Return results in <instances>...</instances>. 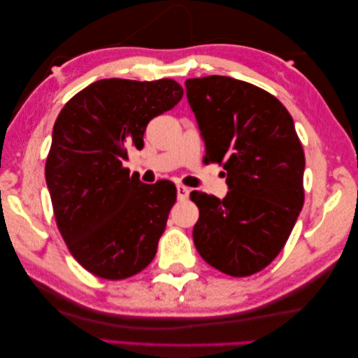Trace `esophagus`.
<instances>
[{
  "mask_svg": "<svg viewBox=\"0 0 358 358\" xmlns=\"http://www.w3.org/2000/svg\"><path fill=\"white\" fill-rule=\"evenodd\" d=\"M177 196H178V200H186L189 196V189L183 185H178L177 186Z\"/></svg>",
  "mask_w": 358,
  "mask_h": 358,
  "instance_id": "34e87169",
  "label": "esophagus"
}]
</instances>
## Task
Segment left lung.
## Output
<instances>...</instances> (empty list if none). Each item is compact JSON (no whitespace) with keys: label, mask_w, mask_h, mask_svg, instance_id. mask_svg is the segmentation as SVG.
<instances>
[{"label":"left lung","mask_w":358,"mask_h":358,"mask_svg":"<svg viewBox=\"0 0 358 358\" xmlns=\"http://www.w3.org/2000/svg\"><path fill=\"white\" fill-rule=\"evenodd\" d=\"M206 146L223 164V200L194 191V243L203 260L232 277L264 269L283 249L305 201V154L294 120L266 90L222 75L186 80Z\"/></svg>","instance_id":"8db88e82"}]
</instances>
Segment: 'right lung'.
Masks as SVG:
<instances>
[{"mask_svg": "<svg viewBox=\"0 0 358 358\" xmlns=\"http://www.w3.org/2000/svg\"><path fill=\"white\" fill-rule=\"evenodd\" d=\"M183 96L177 81L108 78L83 89L59 112L45 183L63 238L83 268L123 280L154 260L177 187L144 185L123 167L143 149L148 123Z\"/></svg>", "mask_w": 358, "mask_h": 358, "instance_id": "1", "label": "right lung"}]
</instances>
